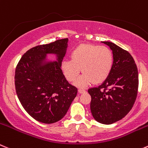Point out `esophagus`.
<instances>
[{
	"instance_id": "obj_1",
	"label": "esophagus",
	"mask_w": 148,
	"mask_h": 148,
	"mask_svg": "<svg viewBox=\"0 0 148 148\" xmlns=\"http://www.w3.org/2000/svg\"><path fill=\"white\" fill-rule=\"evenodd\" d=\"M78 92H79L80 94H83V93L86 92V90L82 89V88H79V89H78Z\"/></svg>"
}]
</instances>
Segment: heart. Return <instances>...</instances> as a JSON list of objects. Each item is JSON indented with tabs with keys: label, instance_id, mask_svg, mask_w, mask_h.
Here are the masks:
<instances>
[{
	"label": "heart",
	"instance_id": "b5f03b06",
	"mask_svg": "<svg viewBox=\"0 0 148 148\" xmlns=\"http://www.w3.org/2000/svg\"><path fill=\"white\" fill-rule=\"evenodd\" d=\"M114 64L112 51L106 46L81 44L70 53V60L61 64L63 75L69 82H74L81 72L84 73L75 85L84 88L91 83L100 84L109 77Z\"/></svg>",
	"mask_w": 148,
	"mask_h": 148
}]
</instances>
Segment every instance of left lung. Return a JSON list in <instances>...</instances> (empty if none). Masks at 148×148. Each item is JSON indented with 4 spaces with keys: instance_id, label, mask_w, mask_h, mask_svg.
I'll return each instance as SVG.
<instances>
[{
    "instance_id": "8db88e82",
    "label": "left lung",
    "mask_w": 148,
    "mask_h": 148,
    "mask_svg": "<svg viewBox=\"0 0 148 148\" xmlns=\"http://www.w3.org/2000/svg\"><path fill=\"white\" fill-rule=\"evenodd\" d=\"M114 57L109 77L98 87L88 90L91 97L90 108L93 117L103 124H111L124 118L132 110L138 91V70L127 51L109 41Z\"/></svg>"
}]
</instances>
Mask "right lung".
I'll list each match as a JSON object with an SVG mask.
<instances>
[{
  "mask_svg": "<svg viewBox=\"0 0 148 148\" xmlns=\"http://www.w3.org/2000/svg\"><path fill=\"white\" fill-rule=\"evenodd\" d=\"M68 38L28 50L15 70V88L24 109L31 117L43 123H56L67 113L78 88L66 80L61 64L66 54ZM48 54L57 60L51 61Z\"/></svg>",
  "mask_w": 148,
  "mask_h": 148,
  "instance_id": "1",
  "label": "right lung"
}]
</instances>
